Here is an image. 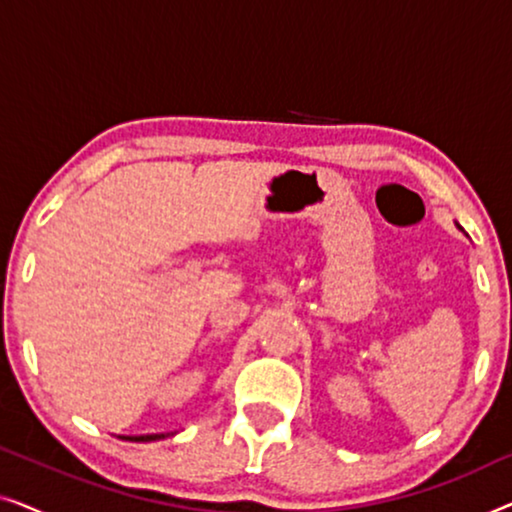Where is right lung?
<instances>
[{"label": "right lung", "mask_w": 512, "mask_h": 512, "mask_svg": "<svg viewBox=\"0 0 512 512\" xmlns=\"http://www.w3.org/2000/svg\"><path fill=\"white\" fill-rule=\"evenodd\" d=\"M165 438V433H153V436H125V440H135V443H151V440Z\"/></svg>", "instance_id": "right-lung-1"}]
</instances>
